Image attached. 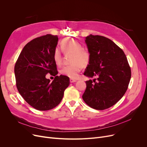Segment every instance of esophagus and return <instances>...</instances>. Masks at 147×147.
Masks as SVG:
<instances>
[{
    "label": "esophagus",
    "instance_id": "esophagus-1",
    "mask_svg": "<svg viewBox=\"0 0 147 147\" xmlns=\"http://www.w3.org/2000/svg\"><path fill=\"white\" fill-rule=\"evenodd\" d=\"M69 81H70V82H71V83H73V82H77V80H76L73 79H69Z\"/></svg>",
    "mask_w": 147,
    "mask_h": 147
}]
</instances>
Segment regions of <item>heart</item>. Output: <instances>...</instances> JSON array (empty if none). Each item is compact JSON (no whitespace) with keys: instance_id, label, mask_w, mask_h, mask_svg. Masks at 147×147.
Wrapping results in <instances>:
<instances>
[{"instance_id":"heart-1","label":"heart","mask_w":147,"mask_h":147,"mask_svg":"<svg viewBox=\"0 0 147 147\" xmlns=\"http://www.w3.org/2000/svg\"><path fill=\"white\" fill-rule=\"evenodd\" d=\"M61 49L63 52H70L71 64L64 67L61 73L69 78L77 79L83 67L87 66L90 61L89 51L83 48L82 45L74 38H65L61 42ZM53 59L55 64L59 65L62 63V53L59 49L56 48L53 53Z\"/></svg>"}]
</instances>
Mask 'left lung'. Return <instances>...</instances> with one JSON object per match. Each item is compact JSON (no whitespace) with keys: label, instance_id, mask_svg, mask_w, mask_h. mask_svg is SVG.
<instances>
[{"label":"left lung","instance_id":"1","mask_svg":"<svg viewBox=\"0 0 147 147\" xmlns=\"http://www.w3.org/2000/svg\"><path fill=\"white\" fill-rule=\"evenodd\" d=\"M85 42L90 61L84 75L95 79L86 81L82 98L92 109L105 110L126 93L131 78L130 67L124 52L109 38L90 34Z\"/></svg>","mask_w":147,"mask_h":147}]
</instances>
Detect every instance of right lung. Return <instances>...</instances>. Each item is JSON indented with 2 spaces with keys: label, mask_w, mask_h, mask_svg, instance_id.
I'll return each mask as SVG.
<instances>
[{
  "label": "right lung",
  "mask_w": 147,
  "mask_h": 147,
  "mask_svg": "<svg viewBox=\"0 0 147 147\" xmlns=\"http://www.w3.org/2000/svg\"><path fill=\"white\" fill-rule=\"evenodd\" d=\"M58 41V36L52 34L34 38L24 46L15 65L19 93L37 110L47 111L57 107L69 84L68 77L57 76L53 53ZM48 73L55 76L52 82L45 78Z\"/></svg>",
  "instance_id": "add662e5"
}]
</instances>
